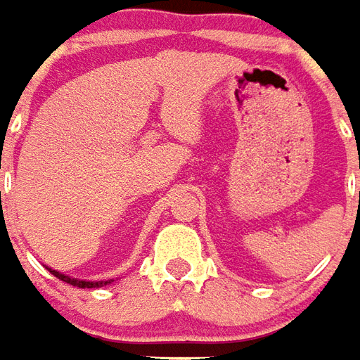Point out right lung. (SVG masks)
<instances>
[{
    "label": "right lung",
    "instance_id": "1",
    "mask_svg": "<svg viewBox=\"0 0 360 360\" xmlns=\"http://www.w3.org/2000/svg\"><path fill=\"white\" fill-rule=\"evenodd\" d=\"M56 278H59L61 281H67L69 285H75V287H81V289H89V287H100V285H105V283H110V281H82V279H75V278H69V276H63V274H59L56 270H50Z\"/></svg>",
    "mask_w": 360,
    "mask_h": 360
}]
</instances>
